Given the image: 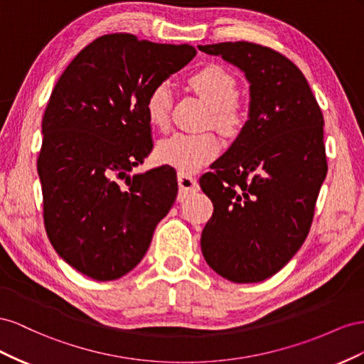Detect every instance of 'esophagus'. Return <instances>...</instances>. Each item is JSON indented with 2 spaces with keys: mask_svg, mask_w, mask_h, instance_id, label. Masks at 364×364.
<instances>
[{
  "mask_svg": "<svg viewBox=\"0 0 364 364\" xmlns=\"http://www.w3.org/2000/svg\"><path fill=\"white\" fill-rule=\"evenodd\" d=\"M178 186H180L178 200H184L189 193L196 192L200 189L198 181H196L195 176L188 175V173H178Z\"/></svg>",
  "mask_w": 364,
  "mask_h": 364,
  "instance_id": "esophagus-1",
  "label": "esophagus"
}]
</instances>
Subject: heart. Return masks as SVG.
I'll return each mask as SVG.
<instances>
[{
  "label": "heart",
  "instance_id": "b5f03b06",
  "mask_svg": "<svg viewBox=\"0 0 364 364\" xmlns=\"http://www.w3.org/2000/svg\"><path fill=\"white\" fill-rule=\"evenodd\" d=\"M191 88L209 105V117L218 131L225 136H236L244 128L247 114L242 103L236 99L237 84L230 71L210 64L196 70L189 77ZM172 108V90L168 82L154 85L144 102L148 122L155 128H166ZM220 151V143L210 132H176L159 143L155 155L160 163L172 166L180 172H192L213 159Z\"/></svg>",
  "mask_w": 364,
  "mask_h": 364
}]
</instances>
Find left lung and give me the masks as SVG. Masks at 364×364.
Segmentation results:
<instances>
[{"instance_id":"1","label":"left lung","mask_w":364,"mask_h":364,"mask_svg":"<svg viewBox=\"0 0 364 364\" xmlns=\"http://www.w3.org/2000/svg\"><path fill=\"white\" fill-rule=\"evenodd\" d=\"M198 48L241 68L250 82L248 120L200 178L213 203L201 252L227 280L261 282L309 233L328 172L323 114L304 73L279 51L245 41Z\"/></svg>"}]
</instances>
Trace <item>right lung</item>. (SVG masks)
Here are the masks:
<instances>
[{
	"mask_svg": "<svg viewBox=\"0 0 364 364\" xmlns=\"http://www.w3.org/2000/svg\"><path fill=\"white\" fill-rule=\"evenodd\" d=\"M189 44L103 35L70 62L43 117L38 173L56 253L96 280L129 273L178 192L171 166L129 175L152 151L148 92L193 59Z\"/></svg>",
	"mask_w": 364,
	"mask_h": 364,
	"instance_id": "right-lung-1",
	"label": "right lung"
}]
</instances>
